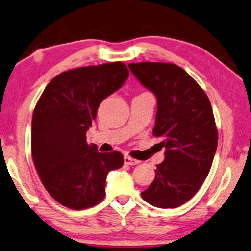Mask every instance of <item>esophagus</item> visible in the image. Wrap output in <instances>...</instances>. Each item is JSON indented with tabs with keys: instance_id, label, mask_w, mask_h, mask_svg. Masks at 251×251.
Here are the masks:
<instances>
[{
	"instance_id": "34e87169",
	"label": "esophagus",
	"mask_w": 251,
	"mask_h": 251,
	"mask_svg": "<svg viewBox=\"0 0 251 251\" xmlns=\"http://www.w3.org/2000/svg\"><path fill=\"white\" fill-rule=\"evenodd\" d=\"M125 163L128 164V166H136V164L139 163V161L136 160V159H133V157H131V156L126 155L125 156Z\"/></svg>"
}]
</instances>
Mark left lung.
Returning a JSON list of instances; mask_svg holds the SVG:
<instances>
[{
    "label": "left lung",
    "instance_id": "1",
    "mask_svg": "<svg viewBox=\"0 0 251 251\" xmlns=\"http://www.w3.org/2000/svg\"><path fill=\"white\" fill-rule=\"evenodd\" d=\"M130 71L157 99L153 135L166 147L155 178L142 198L157 208L191 200L210 171L218 143L214 113L200 85L171 63H133Z\"/></svg>",
    "mask_w": 251,
    "mask_h": 251
}]
</instances>
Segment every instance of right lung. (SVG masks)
<instances>
[{"label": "right lung", "instance_id": "add662e5", "mask_svg": "<svg viewBox=\"0 0 251 251\" xmlns=\"http://www.w3.org/2000/svg\"><path fill=\"white\" fill-rule=\"evenodd\" d=\"M129 76L122 61L65 71L49 82L32 118V156L43 186L65 207L82 210L105 198L111 170L123 166L118 151L99 153L87 143L100 102Z\"/></svg>", "mask_w": 251, "mask_h": 251}]
</instances>
